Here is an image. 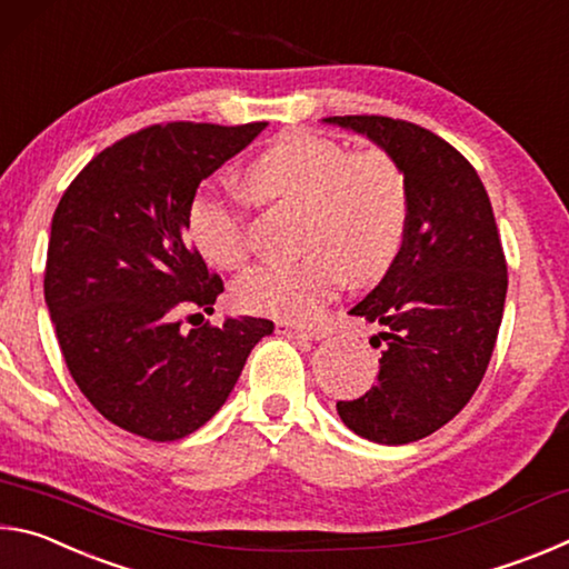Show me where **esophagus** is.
Wrapping results in <instances>:
<instances>
[{
    "label": "esophagus",
    "instance_id": "esophagus-1",
    "mask_svg": "<svg viewBox=\"0 0 569 569\" xmlns=\"http://www.w3.org/2000/svg\"><path fill=\"white\" fill-rule=\"evenodd\" d=\"M276 331L291 336V339H306V341L323 339V336H326L323 329H303V326H296V323H288V321H276Z\"/></svg>",
    "mask_w": 569,
    "mask_h": 569
}]
</instances>
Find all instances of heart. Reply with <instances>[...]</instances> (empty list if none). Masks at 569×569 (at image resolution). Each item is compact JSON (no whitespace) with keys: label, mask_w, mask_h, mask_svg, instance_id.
I'll list each match as a JSON object with an SVG mask.
<instances>
[{"label":"heart","mask_w":569,"mask_h":569,"mask_svg":"<svg viewBox=\"0 0 569 569\" xmlns=\"http://www.w3.org/2000/svg\"><path fill=\"white\" fill-rule=\"evenodd\" d=\"M250 196L268 206L303 210L301 246L291 263H268L236 286V301L250 313L306 321L351 283L379 281L397 261L409 223V186L391 152H349L339 142L291 132L268 146L246 168ZM192 246L218 268H240L250 258L243 198L206 182L188 200Z\"/></svg>","instance_id":"1"}]
</instances>
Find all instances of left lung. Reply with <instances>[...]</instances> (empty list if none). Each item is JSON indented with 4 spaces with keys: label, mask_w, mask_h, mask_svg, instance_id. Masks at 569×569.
Segmentation results:
<instances>
[{
    "label": "left lung",
    "mask_w": 569,
    "mask_h": 569,
    "mask_svg": "<svg viewBox=\"0 0 569 569\" xmlns=\"http://www.w3.org/2000/svg\"><path fill=\"white\" fill-rule=\"evenodd\" d=\"M397 158L409 186V223L397 261L351 308L379 326L377 383L339 417L377 445L435 435L467 407L492 359L507 296V261L477 170L421 124L383 114L326 118Z\"/></svg>",
    "instance_id": "1"
}]
</instances>
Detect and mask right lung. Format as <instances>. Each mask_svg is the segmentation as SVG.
I'll list each match as a JSON object with an SVG mask.
<instances>
[{"label":"right lung","instance_id":"1","mask_svg":"<svg viewBox=\"0 0 569 569\" xmlns=\"http://www.w3.org/2000/svg\"><path fill=\"white\" fill-rule=\"evenodd\" d=\"M266 124H150L94 156L54 210L44 301L57 341L88 401L130 435L203 427L273 331L250 316L190 331L180 319L213 313L223 293L188 238V200Z\"/></svg>","mask_w":569,"mask_h":569}]
</instances>
